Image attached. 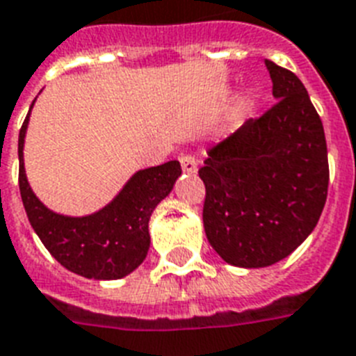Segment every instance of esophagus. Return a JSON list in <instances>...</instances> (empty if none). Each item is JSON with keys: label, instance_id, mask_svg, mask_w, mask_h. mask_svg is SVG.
I'll use <instances>...</instances> for the list:
<instances>
[{"label": "esophagus", "instance_id": "34e87169", "mask_svg": "<svg viewBox=\"0 0 356 356\" xmlns=\"http://www.w3.org/2000/svg\"><path fill=\"white\" fill-rule=\"evenodd\" d=\"M179 161H181V166H183L184 173L197 172V159L193 157V155H190V153H183V155L179 157Z\"/></svg>", "mask_w": 356, "mask_h": 356}]
</instances>
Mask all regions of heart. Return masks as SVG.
Returning <instances> with one entry per match:
<instances>
[{
	"label": "heart",
	"instance_id": "b5f03b06",
	"mask_svg": "<svg viewBox=\"0 0 356 356\" xmlns=\"http://www.w3.org/2000/svg\"><path fill=\"white\" fill-rule=\"evenodd\" d=\"M252 106H254V97H252V95H247V97L243 98V108L250 109Z\"/></svg>",
	"mask_w": 356,
	"mask_h": 356
}]
</instances>
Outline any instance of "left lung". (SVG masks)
<instances>
[{"label": "left lung", "instance_id": "8db88e82", "mask_svg": "<svg viewBox=\"0 0 356 356\" xmlns=\"http://www.w3.org/2000/svg\"><path fill=\"white\" fill-rule=\"evenodd\" d=\"M278 102L208 149L204 232L236 267L287 258L318 223L327 199V144L298 76L265 60Z\"/></svg>", "mask_w": 356, "mask_h": 356}]
</instances>
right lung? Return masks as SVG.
<instances>
[{
	"mask_svg": "<svg viewBox=\"0 0 356 356\" xmlns=\"http://www.w3.org/2000/svg\"><path fill=\"white\" fill-rule=\"evenodd\" d=\"M29 115L31 109L19 129L18 179L31 227L53 258L71 273L89 280H118L128 276L148 254L149 218L155 207L172 192L181 175L179 161L138 170L111 203L91 216H62L49 210L29 186L23 166Z\"/></svg>",
	"mask_w": 356,
	"mask_h": 356,
	"instance_id": "add662e5",
	"label": "right lung"
}]
</instances>
